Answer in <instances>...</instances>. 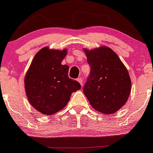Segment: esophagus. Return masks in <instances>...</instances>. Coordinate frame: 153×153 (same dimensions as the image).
<instances>
[{
  "instance_id": "1",
  "label": "esophagus",
  "mask_w": 153,
  "mask_h": 153,
  "mask_svg": "<svg viewBox=\"0 0 153 153\" xmlns=\"http://www.w3.org/2000/svg\"><path fill=\"white\" fill-rule=\"evenodd\" d=\"M77 80H78V82H79L80 83V84H81V85H82V84H83V82H82V78H79V79H77Z\"/></svg>"
}]
</instances>
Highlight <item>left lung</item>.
I'll list each match as a JSON object with an SVG mask.
<instances>
[{
    "label": "left lung",
    "instance_id": "1",
    "mask_svg": "<svg viewBox=\"0 0 153 153\" xmlns=\"http://www.w3.org/2000/svg\"><path fill=\"white\" fill-rule=\"evenodd\" d=\"M85 50L90 72L83 92L97 111L110 115L128 100L131 81L126 67L110 48L102 46Z\"/></svg>",
    "mask_w": 153,
    "mask_h": 153
}]
</instances>
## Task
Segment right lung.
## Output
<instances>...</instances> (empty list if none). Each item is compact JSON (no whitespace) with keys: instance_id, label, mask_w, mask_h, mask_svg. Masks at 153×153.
Here are the masks:
<instances>
[{"instance_id":"obj_1","label":"right lung","mask_w":153,"mask_h":153,"mask_svg":"<svg viewBox=\"0 0 153 153\" xmlns=\"http://www.w3.org/2000/svg\"><path fill=\"white\" fill-rule=\"evenodd\" d=\"M67 50L43 48L33 58L25 77V89L30 105L44 115H53L67 105L73 92L81 89L68 77L69 67L62 65Z\"/></svg>"}]
</instances>
